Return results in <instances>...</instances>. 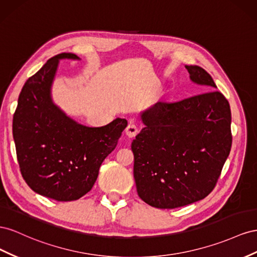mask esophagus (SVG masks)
I'll return each mask as SVG.
<instances>
[{
    "label": "esophagus",
    "mask_w": 257,
    "mask_h": 257,
    "mask_svg": "<svg viewBox=\"0 0 257 257\" xmlns=\"http://www.w3.org/2000/svg\"><path fill=\"white\" fill-rule=\"evenodd\" d=\"M124 134H126L128 138H135L138 135V128L136 124L134 122H130L127 126L126 130H124Z\"/></svg>",
    "instance_id": "esophagus-1"
}]
</instances>
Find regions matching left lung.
Wrapping results in <instances>:
<instances>
[{"instance_id": "left-lung-1", "label": "left lung", "mask_w": 257, "mask_h": 257, "mask_svg": "<svg viewBox=\"0 0 257 257\" xmlns=\"http://www.w3.org/2000/svg\"><path fill=\"white\" fill-rule=\"evenodd\" d=\"M203 90L178 102H160L140 113L144 128L131 144L139 197L152 207L174 209L206 198L231 148L228 101L209 73L185 65Z\"/></svg>"}]
</instances>
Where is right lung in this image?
Returning <instances> with one entry per match:
<instances>
[{"mask_svg":"<svg viewBox=\"0 0 257 257\" xmlns=\"http://www.w3.org/2000/svg\"><path fill=\"white\" fill-rule=\"evenodd\" d=\"M62 59L80 58L57 55L26 82L14 114L13 137L29 187L57 201H71L92 188L101 164L115 150L128 122L117 117L105 126L88 127L65 114L51 94Z\"/></svg>","mask_w":257,"mask_h":257,"instance_id":"right-lung-1","label":"right lung"}]
</instances>
